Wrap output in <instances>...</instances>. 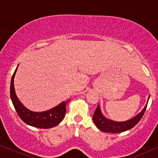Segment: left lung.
Returning <instances> with one entry per match:
<instances>
[{
    "mask_svg": "<svg viewBox=\"0 0 158 158\" xmlns=\"http://www.w3.org/2000/svg\"><path fill=\"white\" fill-rule=\"evenodd\" d=\"M147 106H148V104L144 106V109L138 115L135 116L131 119L126 121V122H118L107 119L106 118H105L102 115V114H101L100 107L98 105L96 111L94 112V116H93V120H94L96 127L101 131L114 134L123 132V131L129 130V129L133 128L141 120L144 112H145Z\"/></svg>",
    "mask_w": 158,
    "mask_h": 158,
    "instance_id": "left-lung-1",
    "label": "left lung"
}]
</instances>
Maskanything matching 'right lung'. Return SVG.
<instances>
[{"instance_id":"obj_1","label":"right lung","mask_w":158,"mask_h":158,"mask_svg":"<svg viewBox=\"0 0 158 158\" xmlns=\"http://www.w3.org/2000/svg\"><path fill=\"white\" fill-rule=\"evenodd\" d=\"M17 68L18 67L11 77L10 95L13 104L19 117L26 124L37 128L49 129L57 126L62 122L65 116L66 106L70 100L67 101L66 102H62L53 109L44 112H33L26 109L19 101L15 94L14 79Z\"/></svg>"}]
</instances>
